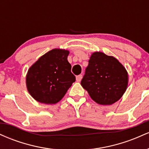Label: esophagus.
<instances>
[{"label": "esophagus", "mask_w": 149, "mask_h": 149, "mask_svg": "<svg viewBox=\"0 0 149 149\" xmlns=\"http://www.w3.org/2000/svg\"><path fill=\"white\" fill-rule=\"evenodd\" d=\"M82 77H83L82 75H78V76H76V81L77 82H80L82 79Z\"/></svg>", "instance_id": "1"}]
</instances>
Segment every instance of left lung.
<instances>
[{"mask_svg":"<svg viewBox=\"0 0 149 149\" xmlns=\"http://www.w3.org/2000/svg\"><path fill=\"white\" fill-rule=\"evenodd\" d=\"M128 75L115 57L102 52H94L81 80L83 88L91 98L102 105H111L125 92Z\"/></svg>","mask_w":149,"mask_h":149,"instance_id":"left-lung-1","label":"left lung"}]
</instances>
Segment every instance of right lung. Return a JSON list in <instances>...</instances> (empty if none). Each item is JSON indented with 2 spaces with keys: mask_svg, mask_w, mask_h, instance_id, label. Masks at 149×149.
I'll list each match as a JSON object with an SVG mask.
<instances>
[{
  "mask_svg": "<svg viewBox=\"0 0 149 149\" xmlns=\"http://www.w3.org/2000/svg\"><path fill=\"white\" fill-rule=\"evenodd\" d=\"M69 51L54 49L39 58L29 69L26 86L30 95L43 104L59 102L76 81L67 60Z\"/></svg>",
  "mask_w": 149,
  "mask_h": 149,
  "instance_id": "add662e5",
  "label": "right lung"
}]
</instances>
